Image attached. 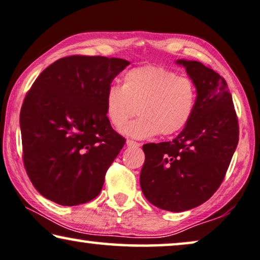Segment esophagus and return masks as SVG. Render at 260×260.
I'll use <instances>...</instances> for the list:
<instances>
[{
    "mask_svg": "<svg viewBox=\"0 0 260 260\" xmlns=\"http://www.w3.org/2000/svg\"><path fill=\"white\" fill-rule=\"evenodd\" d=\"M126 145L127 146H133V148H138V146H141V143H137V142L131 141V139H127Z\"/></svg>",
    "mask_w": 260,
    "mask_h": 260,
    "instance_id": "esophagus-1",
    "label": "esophagus"
}]
</instances>
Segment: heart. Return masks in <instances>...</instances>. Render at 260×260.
I'll return each mask as SVG.
<instances>
[{"label": "heart", "mask_w": 260, "mask_h": 260, "mask_svg": "<svg viewBox=\"0 0 260 260\" xmlns=\"http://www.w3.org/2000/svg\"><path fill=\"white\" fill-rule=\"evenodd\" d=\"M196 105L194 82L159 66L130 69L124 74L121 86L111 85L105 93V115L117 129L138 109L140 117L121 130L135 139L178 134L191 121Z\"/></svg>", "instance_id": "heart-1"}]
</instances>
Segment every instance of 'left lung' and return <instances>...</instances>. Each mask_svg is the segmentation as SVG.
<instances>
[{
    "label": "left lung",
    "instance_id": "obj_1",
    "mask_svg": "<svg viewBox=\"0 0 260 260\" xmlns=\"http://www.w3.org/2000/svg\"><path fill=\"white\" fill-rule=\"evenodd\" d=\"M197 88L189 124L172 142L143 145L139 183L161 210L182 212L205 203L223 182L239 138L238 119L226 82L203 63L177 59Z\"/></svg>",
    "mask_w": 260,
    "mask_h": 260
}]
</instances>
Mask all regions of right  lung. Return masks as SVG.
<instances>
[{"label":"right lung","mask_w":260,"mask_h":260,"mask_svg":"<svg viewBox=\"0 0 260 260\" xmlns=\"http://www.w3.org/2000/svg\"><path fill=\"white\" fill-rule=\"evenodd\" d=\"M129 61L69 56L44 69L20 114L23 161L32 185L51 202L92 201L125 139L105 115V93Z\"/></svg>","instance_id":"right-lung-1"}]
</instances>
